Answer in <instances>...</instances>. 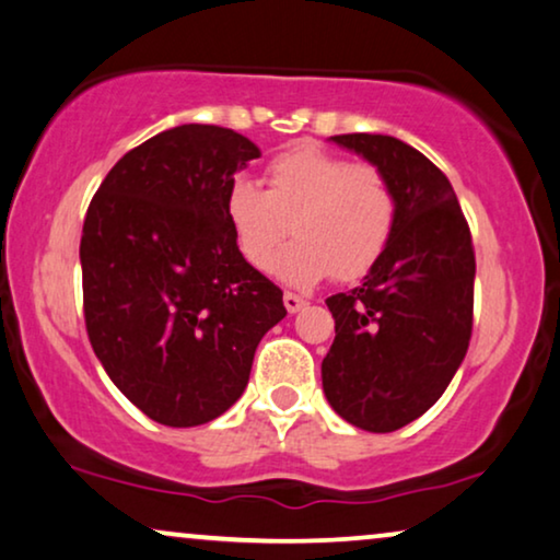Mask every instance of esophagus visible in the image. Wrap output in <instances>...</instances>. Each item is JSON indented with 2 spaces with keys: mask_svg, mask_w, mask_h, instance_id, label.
<instances>
[{
  "mask_svg": "<svg viewBox=\"0 0 560 560\" xmlns=\"http://www.w3.org/2000/svg\"><path fill=\"white\" fill-rule=\"evenodd\" d=\"M284 307H287L289 315H294V312L307 307V300H304V296H300V294H294V292H287L284 294Z\"/></svg>",
  "mask_w": 560,
  "mask_h": 560,
  "instance_id": "34e87169",
  "label": "esophagus"
}]
</instances>
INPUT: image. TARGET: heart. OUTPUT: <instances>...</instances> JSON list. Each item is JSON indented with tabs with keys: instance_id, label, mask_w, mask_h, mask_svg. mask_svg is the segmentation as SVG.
Listing matches in <instances>:
<instances>
[{
	"instance_id": "obj_1",
	"label": "heart",
	"mask_w": 560,
	"mask_h": 560,
	"mask_svg": "<svg viewBox=\"0 0 560 560\" xmlns=\"http://www.w3.org/2000/svg\"><path fill=\"white\" fill-rule=\"evenodd\" d=\"M397 214V191L382 168L307 143L268 161L266 189L237 178L225 194L237 250L258 271L273 266L289 235H300L276 264V273L296 287L330 273L363 279L389 248Z\"/></svg>"
}]
</instances>
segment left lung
<instances>
[{"label": "left lung", "mask_w": 560, "mask_h": 560, "mask_svg": "<svg viewBox=\"0 0 560 560\" xmlns=\"http://www.w3.org/2000/svg\"><path fill=\"white\" fill-rule=\"evenodd\" d=\"M332 140L384 171L399 214L363 284L327 296L335 340L323 358V389L342 420L394 432L443 397L471 342V230L448 176L417 148L369 132Z\"/></svg>", "instance_id": "left-lung-1"}]
</instances>
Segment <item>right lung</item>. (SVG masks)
<instances>
[{
	"label": "right lung",
	"mask_w": 560,
	"mask_h": 560,
	"mask_svg": "<svg viewBox=\"0 0 560 560\" xmlns=\"http://www.w3.org/2000/svg\"><path fill=\"white\" fill-rule=\"evenodd\" d=\"M258 148L220 125H178L119 159L81 233L84 323L119 392L151 420L194 428L228 412L281 289L237 250L233 174Z\"/></svg>",
	"instance_id": "right-lung-1"
}]
</instances>
